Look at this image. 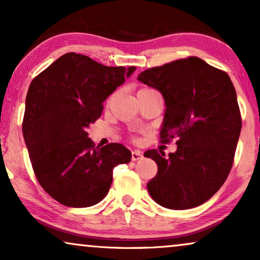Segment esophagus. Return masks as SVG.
Instances as JSON below:
<instances>
[{"label": "esophagus", "instance_id": "34e87169", "mask_svg": "<svg viewBox=\"0 0 260 260\" xmlns=\"http://www.w3.org/2000/svg\"><path fill=\"white\" fill-rule=\"evenodd\" d=\"M142 158H143V154H142L141 151L134 150L131 152V159H133V161H138V159H142Z\"/></svg>", "mask_w": 260, "mask_h": 260}]
</instances>
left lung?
Here are the masks:
<instances>
[{
  "label": "left lung",
  "instance_id": "obj_1",
  "mask_svg": "<svg viewBox=\"0 0 260 260\" xmlns=\"http://www.w3.org/2000/svg\"><path fill=\"white\" fill-rule=\"evenodd\" d=\"M166 102L161 142L176 138L168 157L144 152L157 163L147 184L150 197L169 209H188L209 200L232 169L241 131L237 92L229 74L197 56L152 67L137 78Z\"/></svg>",
  "mask_w": 260,
  "mask_h": 260
}]
</instances>
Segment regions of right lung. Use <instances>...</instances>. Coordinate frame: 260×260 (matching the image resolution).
<instances>
[{"mask_svg": "<svg viewBox=\"0 0 260 260\" xmlns=\"http://www.w3.org/2000/svg\"><path fill=\"white\" fill-rule=\"evenodd\" d=\"M136 67H109L66 53L31 80L22 133L34 174L49 197L69 207H90L109 193L112 170L129 163L119 143L95 147L87 127L103 103Z\"/></svg>", "mask_w": 260, "mask_h": 260, "instance_id": "1", "label": "right lung"}]
</instances>
